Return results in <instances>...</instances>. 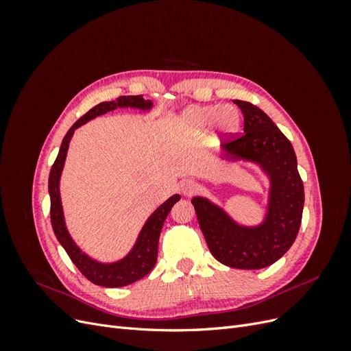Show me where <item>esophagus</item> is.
<instances>
[{
  "instance_id": "1",
  "label": "esophagus",
  "mask_w": 351,
  "mask_h": 351,
  "mask_svg": "<svg viewBox=\"0 0 351 351\" xmlns=\"http://www.w3.org/2000/svg\"><path fill=\"white\" fill-rule=\"evenodd\" d=\"M197 190V184L192 180H183L182 183H180V192H182L184 196H189L195 193Z\"/></svg>"
}]
</instances>
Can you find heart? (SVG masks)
Masks as SVG:
<instances>
[{
  "instance_id": "1",
  "label": "heart",
  "mask_w": 351,
  "mask_h": 351,
  "mask_svg": "<svg viewBox=\"0 0 351 351\" xmlns=\"http://www.w3.org/2000/svg\"><path fill=\"white\" fill-rule=\"evenodd\" d=\"M182 124L184 129L193 132H199L210 124L215 134L230 133L239 127L240 114L231 105H224V107H193L183 114Z\"/></svg>"
}]
</instances>
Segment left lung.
Here are the masks:
<instances>
[{"mask_svg": "<svg viewBox=\"0 0 351 351\" xmlns=\"http://www.w3.org/2000/svg\"><path fill=\"white\" fill-rule=\"evenodd\" d=\"M243 115L241 134L222 145L226 156L258 162L271 178L268 214L259 227H241L204 197H193L197 221L214 258L230 268L261 269L277 262L299 234L304 189L290 141L256 105L236 99Z\"/></svg>", "mask_w": 351, "mask_h": 351, "instance_id": "8db88e82", "label": "left lung"}]
</instances>
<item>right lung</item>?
I'll use <instances>...</instances> for the list:
<instances>
[{
    "mask_svg": "<svg viewBox=\"0 0 351 351\" xmlns=\"http://www.w3.org/2000/svg\"><path fill=\"white\" fill-rule=\"evenodd\" d=\"M117 107H132V108H141V110H149L152 107V102L149 99H143L141 95L137 97H119L115 101L111 102H101L97 107L89 110L86 114L74 123L67 134L62 139L58 156L56 159L54 165L51 168L49 180H48V190L51 197V226L56 232V237L58 239L60 244L67 252L71 262L76 265L77 269L86 277L90 282L102 285V287H123L129 285L137 280L143 278L145 275L149 274L158 258V241L159 234L164 226V221L168 217L169 210L174 206L177 200H180V195H174L165 200L164 204L159 206L154 214L146 221L143 226L139 239H137L133 250L127 254V256L115 263H99L97 261L86 256L74 241L71 240L69 231L66 228L64 215H62V206H61V197H60V177L62 167L67 156L69 143L74 130L80 127L82 124L88 123L95 117L102 115L108 111L115 110Z\"/></svg>",
    "mask_w": 351,
    "mask_h": 351,
    "instance_id": "add662e5",
    "label": "right lung"
}]
</instances>
